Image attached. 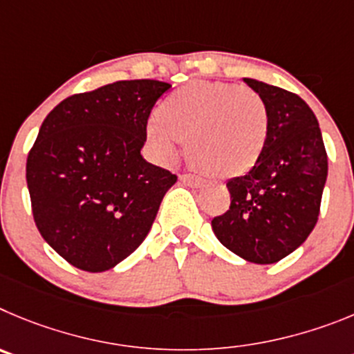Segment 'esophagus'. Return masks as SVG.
I'll return each mask as SVG.
<instances>
[{
	"label": "esophagus",
	"instance_id": "esophagus-1",
	"mask_svg": "<svg viewBox=\"0 0 354 354\" xmlns=\"http://www.w3.org/2000/svg\"><path fill=\"white\" fill-rule=\"evenodd\" d=\"M180 180L183 181L185 185H190V187H201V185L205 183V180L199 176H194V174H180Z\"/></svg>",
	"mask_w": 354,
	"mask_h": 354
}]
</instances>
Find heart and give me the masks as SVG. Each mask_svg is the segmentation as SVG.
Masks as SVG:
<instances>
[{
    "mask_svg": "<svg viewBox=\"0 0 354 354\" xmlns=\"http://www.w3.org/2000/svg\"><path fill=\"white\" fill-rule=\"evenodd\" d=\"M148 138L164 158L180 141L194 167L213 176H234L257 162L268 138V111L250 88L196 81L181 86L148 122Z\"/></svg>",
    "mask_w": 354,
    "mask_h": 354,
    "instance_id": "b5f03b06",
    "label": "heart"
}]
</instances>
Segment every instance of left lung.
<instances>
[{
    "label": "left lung",
    "mask_w": 354,
    "mask_h": 354,
    "mask_svg": "<svg viewBox=\"0 0 354 354\" xmlns=\"http://www.w3.org/2000/svg\"><path fill=\"white\" fill-rule=\"evenodd\" d=\"M243 81L266 104L268 138L252 169L227 181L231 205L212 227L236 256L272 264L300 247L316 225L328 157L319 123L298 95Z\"/></svg>",
    "instance_id": "1"
}]
</instances>
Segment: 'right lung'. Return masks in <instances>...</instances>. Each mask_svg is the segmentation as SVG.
Wrapping results in <instances>:
<instances>
[{
	"instance_id": "1",
	"label": "right lung",
	"mask_w": 354,
	"mask_h": 354,
	"mask_svg": "<svg viewBox=\"0 0 354 354\" xmlns=\"http://www.w3.org/2000/svg\"><path fill=\"white\" fill-rule=\"evenodd\" d=\"M171 84L118 81L59 102L26 162L44 240L72 266L111 270L145 241L176 174L142 158L148 118Z\"/></svg>"
}]
</instances>
